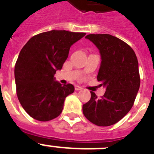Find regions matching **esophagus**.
I'll list each match as a JSON object with an SVG mask.
<instances>
[{
	"label": "esophagus",
	"instance_id": "34e87169",
	"mask_svg": "<svg viewBox=\"0 0 154 154\" xmlns=\"http://www.w3.org/2000/svg\"><path fill=\"white\" fill-rule=\"evenodd\" d=\"M82 89V88L80 86H79V85H75V91H79V90Z\"/></svg>",
	"mask_w": 154,
	"mask_h": 154
}]
</instances>
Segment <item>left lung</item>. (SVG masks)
<instances>
[{"mask_svg":"<svg viewBox=\"0 0 154 154\" xmlns=\"http://www.w3.org/2000/svg\"><path fill=\"white\" fill-rule=\"evenodd\" d=\"M101 56L97 79L106 88L98 98L91 91V98L82 106L85 117L94 125L107 127L115 125L132 108L140 88L138 61L132 48L110 34H89Z\"/></svg>","mask_w":154,"mask_h":154,"instance_id":"obj_1","label":"left lung"}]
</instances>
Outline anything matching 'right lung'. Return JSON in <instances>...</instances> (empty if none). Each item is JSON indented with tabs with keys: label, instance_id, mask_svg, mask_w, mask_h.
Returning <instances> with one entry per match:
<instances>
[{
	"label": "right lung",
	"instance_id": "1",
	"mask_svg": "<svg viewBox=\"0 0 154 154\" xmlns=\"http://www.w3.org/2000/svg\"><path fill=\"white\" fill-rule=\"evenodd\" d=\"M85 33L51 30L33 36L22 48L14 68L17 94L23 108L39 121L61 114L66 97L74 92L72 84L62 85L54 77L61 70L72 45Z\"/></svg>",
	"mask_w": 154,
	"mask_h": 154
}]
</instances>
